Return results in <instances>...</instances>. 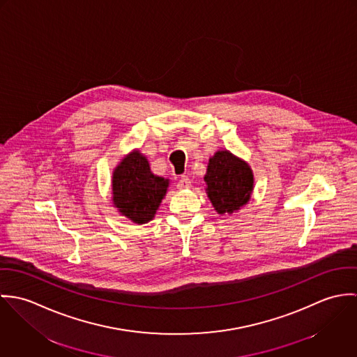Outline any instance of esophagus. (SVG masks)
<instances>
[{
	"label": "esophagus",
	"instance_id": "34e87169",
	"mask_svg": "<svg viewBox=\"0 0 357 357\" xmlns=\"http://www.w3.org/2000/svg\"><path fill=\"white\" fill-rule=\"evenodd\" d=\"M191 187V180L187 177V176H183L178 183H177V188L178 190H187Z\"/></svg>",
	"mask_w": 357,
	"mask_h": 357
}]
</instances>
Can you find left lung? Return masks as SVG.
I'll return each mask as SVG.
<instances>
[{
  "label": "left lung",
  "instance_id": "1",
  "mask_svg": "<svg viewBox=\"0 0 357 357\" xmlns=\"http://www.w3.org/2000/svg\"><path fill=\"white\" fill-rule=\"evenodd\" d=\"M206 194L218 214L227 215L249 204L255 190L250 165L228 150H218L207 163Z\"/></svg>",
  "mask_w": 357,
  "mask_h": 357
}]
</instances>
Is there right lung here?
Instances as JSON below:
<instances>
[{
	"instance_id": "obj_1",
	"label": "right lung",
	"mask_w": 357,
	"mask_h": 357,
	"mask_svg": "<svg viewBox=\"0 0 357 357\" xmlns=\"http://www.w3.org/2000/svg\"><path fill=\"white\" fill-rule=\"evenodd\" d=\"M169 184V178L153 174L144 153L133 150L112 172L111 201L121 215L139 225L147 224L155 217Z\"/></svg>"
}]
</instances>
